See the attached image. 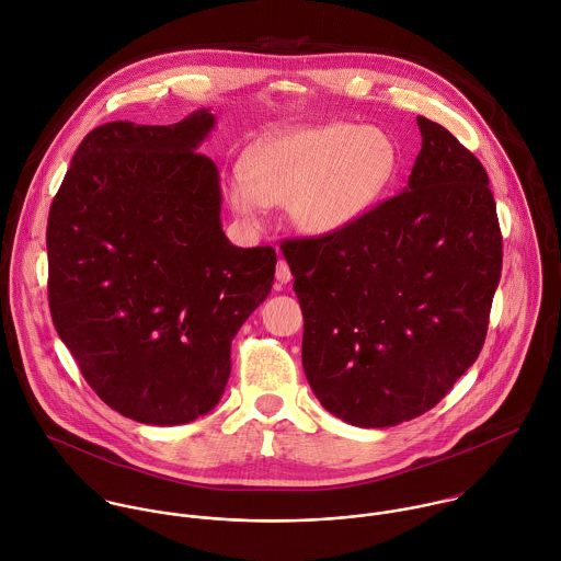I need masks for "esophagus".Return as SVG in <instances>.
I'll return each mask as SVG.
<instances>
[{
    "mask_svg": "<svg viewBox=\"0 0 561 561\" xmlns=\"http://www.w3.org/2000/svg\"><path fill=\"white\" fill-rule=\"evenodd\" d=\"M275 277H277V282H279V284H288V282L293 279L290 266H288L284 260H279V262H277V271H275Z\"/></svg>",
    "mask_w": 561,
    "mask_h": 561,
    "instance_id": "1",
    "label": "esophagus"
}]
</instances>
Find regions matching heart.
I'll list each match as a JSON object with an SVG mask.
<instances>
[{"label":"heart","instance_id":"b5f03b06","mask_svg":"<svg viewBox=\"0 0 561 561\" xmlns=\"http://www.w3.org/2000/svg\"><path fill=\"white\" fill-rule=\"evenodd\" d=\"M225 183L229 207L260 222L266 205H284L306 233H339L363 220L393 187L400 150L376 126L330 122L293 128L251 148Z\"/></svg>","mask_w":561,"mask_h":561}]
</instances>
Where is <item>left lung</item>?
<instances>
[{"mask_svg": "<svg viewBox=\"0 0 561 561\" xmlns=\"http://www.w3.org/2000/svg\"><path fill=\"white\" fill-rule=\"evenodd\" d=\"M409 185L356 225L286 240L304 312L301 363L325 411L385 428L431 411L474 365L503 236L483 163L417 117Z\"/></svg>", "mask_w": 561, "mask_h": 561, "instance_id": "obj_1", "label": "left lung"}]
</instances>
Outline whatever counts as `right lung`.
<instances>
[{
  "label": "right lung",
  "instance_id": "right-lung-1",
  "mask_svg": "<svg viewBox=\"0 0 561 561\" xmlns=\"http://www.w3.org/2000/svg\"><path fill=\"white\" fill-rule=\"evenodd\" d=\"M216 117L108 122L78 146L47 218L54 328L98 398L139 424L209 413L231 341L268 297L277 255L233 247L216 163L198 152Z\"/></svg>",
  "mask_w": 561,
  "mask_h": 561
}]
</instances>
